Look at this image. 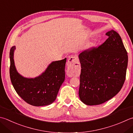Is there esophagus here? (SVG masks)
Wrapping results in <instances>:
<instances>
[{
    "label": "esophagus",
    "instance_id": "34e87169",
    "mask_svg": "<svg viewBox=\"0 0 133 133\" xmlns=\"http://www.w3.org/2000/svg\"><path fill=\"white\" fill-rule=\"evenodd\" d=\"M80 70V63L77 57L71 56L67 62V74L70 77L75 75Z\"/></svg>",
    "mask_w": 133,
    "mask_h": 133
}]
</instances>
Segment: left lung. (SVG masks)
I'll list each match as a JSON object with an SVG mask.
<instances>
[{
    "label": "left lung",
    "mask_w": 133,
    "mask_h": 133,
    "mask_svg": "<svg viewBox=\"0 0 133 133\" xmlns=\"http://www.w3.org/2000/svg\"><path fill=\"white\" fill-rule=\"evenodd\" d=\"M105 35L108 38L104 43L79 55V96L88 105L110 100L121 90L126 79L128 55L121 36L113 30Z\"/></svg>",
    "instance_id": "left-lung-1"
}]
</instances>
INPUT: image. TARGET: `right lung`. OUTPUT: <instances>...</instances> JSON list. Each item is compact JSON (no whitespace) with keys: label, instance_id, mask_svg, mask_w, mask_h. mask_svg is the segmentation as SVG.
I'll list each match as a JSON object with an SVG mask.
<instances>
[{"label":"right lung","instance_id":"obj_1","mask_svg":"<svg viewBox=\"0 0 133 133\" xmlns=\"http://www.w3.org/2000/svg\"><path fill=\"white\" fill-rule=\"evenodd\" d=\"M10 49V76L13 87L25 102L33 106L48 105L56 100L60 87L65 78L66 58L53 62L45 71L35 78H26L17 71L14 65V51Z\"/></svg>","mask_w":133,"mask_h":133}]
</instances>
